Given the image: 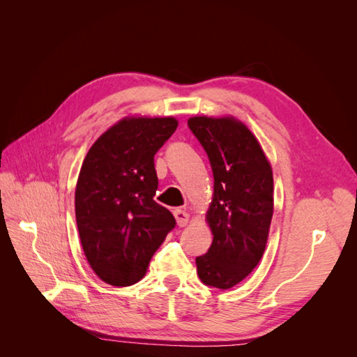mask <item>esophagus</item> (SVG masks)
Masks as SVG:
<instances>
[{
    "label": "esophagus",
    "mask_w": 357,
    "mask_h": 357,
    "mask_svg": "<svg viewBox=\"0 0 357 357\" xmlns=\"http://www.w3.org/2000/svg\"><path fill=\"white\" fill-rule=\"evenodd\" d=\"M174 215H176V220H177V225L180 226V228H183V226H186L188 222H189V213L185 211V210H174Z\"/></svg>",
    "instance_id": "34e87169"
}]
</instances>
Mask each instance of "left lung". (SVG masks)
Instances as JSON below:
<instances>
[{
  "label": "left lung",
  "mask_w": 357,
  "mask_h": 357,
  "mask_svg": "<svg viewBox=\"0 0 357 357\" xmlns=\"http://www.w3.org/2000/svg\"><path fill=\"white\" fill-rule=\"evenodd\" d=\"M188 126L208 156L214 195L207 213L208 252L197 257L201 282L229 289L261 261L274 211L273 169L247 126L232 117H190Z\"/></svg>",
  "instance_id": "obj_1"
}]
</instances>
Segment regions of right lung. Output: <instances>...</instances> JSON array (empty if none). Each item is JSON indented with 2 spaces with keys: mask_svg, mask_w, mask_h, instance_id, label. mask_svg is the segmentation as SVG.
Returning <instances> with one entry per match:
<instances>
[{
  "mask_svg": "<svg viewBox=\"0 0 357 357\" xmlns=\"http://www.w3.org/2000/svg\"><path fill=\"white\" fill-rule=\"evenodd\" d=\"M177 125L174 117L123 119L96 139L83 160L75 220L86 259L112 286L139 282L176 228L174 215L153 197L155 155Z\"/></svg>",
  "mask_w": 357,
  "mask_h": 357,
  "instance_id": "add662e5",
  "label": "right lung"
}]
</instances>
